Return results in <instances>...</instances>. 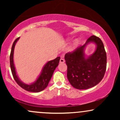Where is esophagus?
I'll list each match as a JSON object with an SVG mask.
<instances>
[{
  "label": "esophagus",
  "instance_id": "1",
  "mask_svg": "<svg viewBox=\"0 0 120 120\" xmlns=\"http://www.w3.org/2000/svg\"><path fill=\"white\" fill-rule=\"evenodd\" d=\"M60 63H64L65 62V60H64L63 58H61L60 59Z\"/></svg>",
  "mask_w": 120,
  "mask_h": 120
}]
</instances>
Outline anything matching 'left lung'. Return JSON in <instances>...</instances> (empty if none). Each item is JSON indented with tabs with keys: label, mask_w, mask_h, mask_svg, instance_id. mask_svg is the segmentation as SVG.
<instances>
[{
	"label": "left lung",
	"mask_w": 120,
	"mask_h": 120,
	"mask_svg": "<svg viewBox=\"0 0 120 120\" xmlns=\"http://www.w3.org/2000/svg\"><path fill=\"white\" fill-rule=\"evenodd\" d=\"M90 42L96 44L92 55L85 57L83 51ZM67 65V78L74 87L85 90L99 83L104 76L106 68V54L101 39L95 35L90 37L83 46L65 55Z\"/></svg>",
	"instance_id": "1"
}]
</instances>
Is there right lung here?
<instances>
[{
    "label": "right lung",
    "instance_id": "1",
    "mask_svg": "<svg viewBox=\"0 0 120 120\" xmlns=\"http://www.w3.org/2000/svg\"><path fill=\"white\" fill-rule=\"evenodd\" d=\"M19 38V37L16 39L13 43L10 56V67L12 76L17 84L26 91L32 92H39L42 91L48 85L49 81L51 79L55 69L58 66L59 62H60V57H58L55 60L49 61L46 64L42 69L41 73L40 74V76H39L35 82L30 85L26 84L20 81V80L18 78L17 75L16 74L14 63V60H13L15 46Z\"/></svg>",
    "mask_w": 120,
    "mask_h": 120
}]
</instances>
